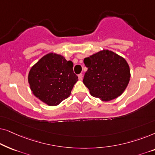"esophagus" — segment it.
<instances>
[{"instance_id": "1", "label": "esophagus", "mask_w": 155, "mask_h": 155, "mask_svg": "<svg viewBox=\"0 0 155 155\" xmlns=\"http://www.w3.org/2000/svg\"><path fill=\"white\" fill-rule=\"evenodd\" d=\"M82 78H83V75H82V74H80V75H78V79H79V80H82Z\"/></svg>"}]
</instances>
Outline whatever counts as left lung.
<instances>
[{"instance_id":"1","label":"left lung","mask_w":155,"mask_h":155,"mask_svg":"<svg viewBox=\"0 0 155 155\" xmlns=\"http://www.w3.org/2000/svg\"><path fill=\"white\" fill-rule=\"evenodd\" d=\"M87 68L83 83L93 97L103 101L120 96L130 81V67L126 59L109 50H101L84 59Z\"/></svg>"}]
</instances>
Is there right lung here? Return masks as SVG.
Wrapping results in <instances>:
<instances>
[{
	"label": "right lung",
	"instance_id": "add662e5",
	"mask_svg": "<svg viewBox=\"0 0 155 155\" xmlns=\"http://www.w3.org/2000/svg\"><path fill=\"white\" fill-rule=\"evenodd\" d=\"M73 63L60 54L49 53L40 58L28 74L32 94L48 106H57L71 95L78 80Z\"/></svg>",
	"mask_w": 155,
	"mask_h": 155
}]
</instances>
